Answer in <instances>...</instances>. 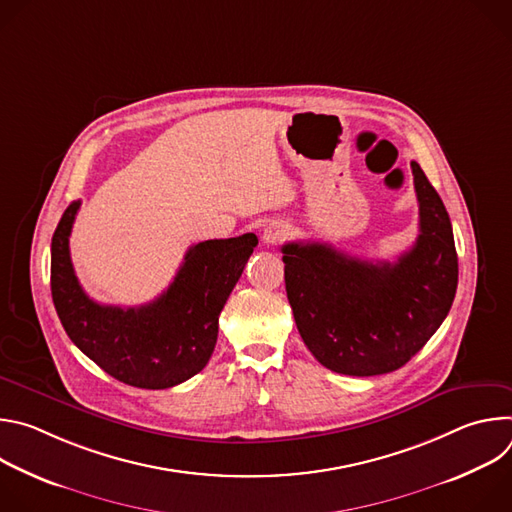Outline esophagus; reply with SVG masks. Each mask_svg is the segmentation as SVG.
I'll return each mask as SVG.
<instances>
[{
	"instance_id": "esophagus-1",
	"label": "esophagus",
	"mask_w": 512,
	"mask_h": 512,
	"mask_svg": "<svg viewBox=\"0 0 512 512\" xmlns=\"http://www.w3.org/2000/svg\"><path fill=\"white\" fill-rule=\"evenodd\" d=\"M287 235H289L287 225H283V223H269V225L265 227L261 239H263L265 245H277V243H281Z\"/></svg>"
}]
</instances>
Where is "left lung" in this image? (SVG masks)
Masks as SVG:
<instances>
[{
  "label": "left lung",
  "instance_id": "8db88e82",
  "mask_svg": "<svg viewBox=\"0 0 512 512\" xmlns=\"http://www.w3.org/2000/svg\"><path fill=\"white\" fill-rule=\"evenodd\" d=\"M419 235L395 263L328 243H287L285 291L302 340L326 369L373 377L401 369L446 320L458 287L448 210L417 162Z\"/></svg>",
  "mask_w": 512,
  "mask_h": 512
}]
</instances>
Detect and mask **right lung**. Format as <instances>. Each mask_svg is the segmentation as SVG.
Instances as JSON below:
<instances>
[{
    "instance_id": "right-lung-1",
    "label": "right lung",
    "mask_w": 512,
    "mask_h": 512,
    "mask_svg": "<svg viewBox=\"0 0 512 512\" xmlns=\"http://www.w3.org/2000/svg\"><path fill=\"white\" fill-rule=\"evenodd\" d=\"M79 206L81 200L64 210L50 249L52 302L68 338L107 375L137 389H168L200 373L216 344L218 314L257 237L247 233L198 243L154 302L103 306L85 294L70 261L68 237Z\"/></svg>"
}]
</instances>
